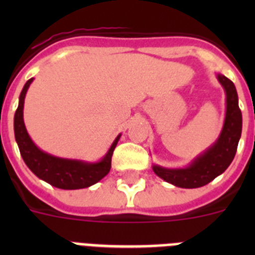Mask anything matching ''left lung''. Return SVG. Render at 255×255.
Here are the masks:
<instances>
[{"instance_id": "left-lung-1", "label": "left lung", "mask_w": 255, "mask_h": 255, "mask_svg": "<svg viewBox=\"0 0 255 255\" xmlns=\"http://www.w3.org/2000/svg\"><path fill=\"white\" fill-rule=\"evenodd\" d=\"M218 80L226 91V119L220 138L213 147L198 157L188 168L167 170L153 166V171L164 181L179 188H200L207 185L218 175L224 172L233 162L238 149L239 139L242 136L243 117L239 108L238 93L234 83L224 75H218Z\"/></svg>"}]
</instances>
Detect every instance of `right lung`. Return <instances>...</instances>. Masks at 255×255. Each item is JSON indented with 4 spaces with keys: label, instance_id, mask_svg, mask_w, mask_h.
Returning <instances> with one entry per match:
<instances>
[{
    "label": "right lung",
    "instance_id": "right-lung-1",
    "mask_svg": "<svg viewBox=\"0 0 255 255\" xmlns=\"http://www.w3.org/2000/svg\"><path fill=\"white\" fill-rule=\"evenodd\" d=\"M31 82H33V78L29 79L22 88L19 98V107L15 112V119H13L15 139L19 145L20 154L26 166L30 168L35 176L47 181L52 186L65 189V190L88 188L102 180L110 172L112 154H114L117 141L120 139V135L114 141L105 158L97 163H84V162L74 161V159L58 158V157H53V155L42 152L31 141L30 136L26 132L24 120H22L24 98Z\"/></svg>",
    "mask_w": 255,
    "mask_h": 255
}]
</instances>
